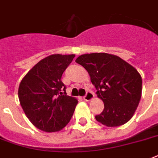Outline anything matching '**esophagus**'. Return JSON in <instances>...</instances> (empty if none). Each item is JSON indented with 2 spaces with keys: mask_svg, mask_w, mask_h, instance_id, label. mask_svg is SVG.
<instances>
[{
  "mask_svg": "<svg viewBox=\"0 0 158 158\" xmlns=\"http://www.w3.org/2000/svg\"><path fill=\"white\" fill-rule=\"evenodd\" d=\"M93 97H94V94H93V92H92L91 91H87L86 93V95L84 96V100L86 101V102H89V101H91L93 99Z\"/></svg>",
  "mask_w": 158,
  "mask_h": 158,
  "instance_id": "1",
  "label": "esophagus"
}]
</instances>
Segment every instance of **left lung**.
<instances>
[{
	"label": "left lung",
	"mask_w": 158,
	"mask_h": 158,
	"mask_svg": "<svg viewBox=\"0 0 158 158\" xmlns=\"http://www.w3.org/2000/svg\"><path fill=\"white\" fill-rule=\"evenodd\" d=\"M76 62L88 72L104 102V110L96 120L106 127H118L133 116L142 96V77L133 66L119 56L91 53L78 56Z\"/></svg>",
	"instance_id": "1"
}]
</instances>
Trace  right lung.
I'll return each mask as SVG.
<instances>
[{
  "label": "right lung",
  "mask_w": 158,
  "mask_h": 158,
  "mask_svg": "<svg viewBox=\"0 0 158 158\" xmlns=\"http://www.w3.org/2000/svg\"><path fill=\"white\" fill-rule=\"evenodd\" d=\"M75 55L55 54L35 64L21 80V106L31 123L41 131L61 130L72 118L78 101L66 95L61 76Z\"/></svg>",
  "instance_id": "1"
}]
</instances>
